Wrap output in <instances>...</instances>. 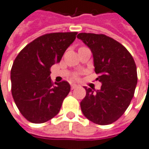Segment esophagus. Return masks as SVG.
<instances>
[{
    "instance_id": "1",
    "label": "esophagus",
    "mask_w": 149,
    "mask_h": 149,
    "mask_svg": "<svg viewBox=\"0 0 149 149\" xmlns=\"http://www.w3.org/2000/svg\"><path fill=\"white\" fill-rule=\"evenodd\" d=\"M77 84H71V89L72 90V89H75L76 88H77Z\"/></svg>"
}]
</instances>
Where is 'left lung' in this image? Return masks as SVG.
Returning <instances> with one entry per match:
<instances>
[{
    "label": "left lung",
    "instance_id": "left-lung-1",
    "mask_svg": "<svg viewBox=\"0 0 149 149\" xmlns=\"http://www.w3.org/2000/svg\"><path fill=\"white\" fill-rule=\"evenodd\" d=\"M77 38L91 49L99 75L96 80L102 83L97 91L84 87L81 111L95 124H111L124 114L133 99L137 83L135 61L124 46L107 35L80 33Z\"/></svg>",
    "mask_w": 149,
    "mask_h": 149
}]
</instances>
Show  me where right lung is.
Segmentation results:
<instances>
[{
  "instance_id": "1",
  "label": "right lung",
  "mask_w": 149,
  "mask_h": 149,
  "mask_svg": "<svg viewBox=\"0 0 149 149\" xmlns=\"http://www.w3.org/2000/svg\"><path fill=\"white\" fill-rule=\"evenodd\" d=\"M77 32L46 34L27 44L11 69L12 94L22 115L33 123L56 116L70 91L67 81L52 83L50 67L60 62Z\"/></svg>"
}]
</instances>
